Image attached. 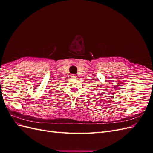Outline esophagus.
<instances>
[{
	"mask_svg": "<svg viewBox=\"0 0 153 153\" xmlns=\"http://www.w3.org/2000/svg\"><path fill=\"white\" fill-rule=\"evenodd\" d=\"M71 78H76V75H71Z\"/></svg>",
	"mask_w": 153,
	"mask_h": 153,
	"instance_id": "1",
	"label": "esophagus"
}]
</instances>
